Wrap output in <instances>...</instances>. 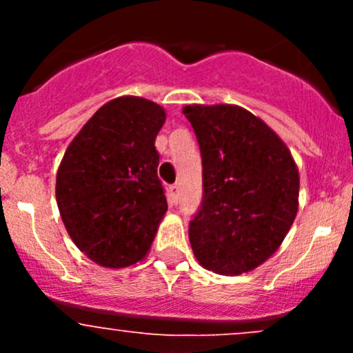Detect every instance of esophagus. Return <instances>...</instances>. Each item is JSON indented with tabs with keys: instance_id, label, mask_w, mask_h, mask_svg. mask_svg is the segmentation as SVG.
I'll use <instances>...</instances> for the list:
<instances>
[{
	"instance_id": "obj_1",
	"label": "esophagus",
	"mask_w": 353,
	"mask_h": 353,
	"mask_svg": "<svg viewBox=\"0 0 353 353\" xmlns=\"http://www.w3.org/2000/svg\"><path fill=\"white\" fill-rule=\"evenodd\" d=\"M169 198H170V203L176 205L177 199H179V186H177V184H172V186L169 188Z\"/></svg>"
}]
</instances>
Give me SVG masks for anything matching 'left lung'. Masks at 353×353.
<instances>
[{
    "instance_id": "1",
    "label": "left lung",
    "mask_w": 353,
    "mask_h": 353,
    "mask_svg": "<svg viewBox=\"0 0 353 353\" xmlns=\"http://www.w3.org/2000/svg\"><path fill=\"white\" fill-rule=\"evenodd\" d=\"M196 133L203 201L190 222L198 263L220 275L258 268L280 244L299 208V170L263 119L232 104L183 108Z\"/></svg>"
}]
</instances>
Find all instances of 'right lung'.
<instances>
[{"instance_id":"obj_1","label":"right lung","mask_w":353,"mask_h":353,"mask_svg":"<svg viewBox=\"0 0 353 353\" xmlns=\"http://www.w3.org/2000/svg\"><path fill=\"white\" fill-rule=\"evenodd\" d=\"M165 110L123 95L102 105L66 148L56 201L71 241L105 268L141 261L167 212L155 138Z\"/></svg>"}]
</instances>
